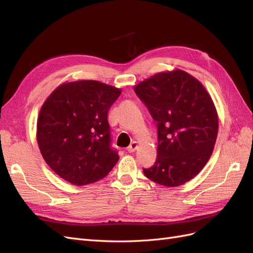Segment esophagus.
<instances>
[{"mask_svg": "<svg viewBox=\"0 0 253 253\" xmlns=\"http://www.w3.org/2000/svg\"><path fill=\"white\" fill-rule=\"evenodd\" d=\"M137 147H138V144H137V142L136 141H133L131 144L128 145L127 147V152L128 153H133V152H135L136 151V149H137Z\"/></svg>", "mask_w": 253, "mask_h": 253, "instance_id": "esophagus-1", "label": "esophagus"}]
</instances>
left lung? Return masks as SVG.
Returning <instances> with one entry per match:
<instances>
[{
    "label": "left lung",
    "instance_id": "obj_1",
    "mask_svg": "<svg viewBox=\"0 0 253 253\" xmlns=\"http://www.w3.org/2000/svg\"><path fill=\"white\" fill-rule=\"evenodd\" d=\"M136 95L157 122V158L143 168L166 187L191 180L208 162L218 131L215 106L203 84L188 73H159L137 84Z\"/></svg>",
    "mask_w": 253,
    "mask_h": 253
}]
</instances>
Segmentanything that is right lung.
Returning <instances> with one entry per match:
<instances>
[{
  "instance_id": "1",
  "label": "right lung",
  "mask_w": 253,
  "mask_h": 253,
  "mask_svg": "<svg viewBox=\"0 0 253 253\" xmlns=\"http://www.w3.org/2000/svg\"><path fill=\"white\" fill-rule=\"evenodd\" d=\"M121 89L94 80L60 85L44 102L37 140L51 170L76 186L104 178L119 159L108 113Z\"/></svg>"
}]
</instances>
